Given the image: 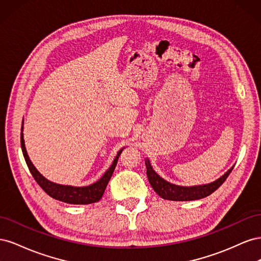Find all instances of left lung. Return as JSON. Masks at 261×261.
I'll return each mask as SVG.
<instances>
[{"mask_svg": "<svg viewBox=\"0 0 261 261\" xmlns=\"http://www.w3.org/2000/svg\"><path fill=\"white\" fill-rule=\"evenodd\" d=\"M146 168H147V176L150 185L152 186L153 191L159 195L161 198L173 201H191L201 199L211 195L213 192L223 184V181L226 179L228 174L232 172L233 167L227 170L224 174L216 179L215 181L209 184L197 185V186H179L172 184L170 181L162 178L158 173L153 170L152 165L150 164L149 159L145 160Z\"/></svg>", "mask_w": 261, "mask_h": 261, "instance_id": "obj_1", "label": "left lung"}]
</instances>
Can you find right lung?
Returning <instances> with one entry per match:
<instances>
[{"mask_svg":"<svg viewBox=\"0 0 261 261\" xmlns=\"http://www.w3.org/2000/svg\"><path fill=\"white\" fill-rule=\"evenodd\" d=\"M22 130H23V121L21 124V134H20V145H21L22 154H23V158H25L30 173L33 174L37 183L40 185V187L46 194L51 196L54 199L60 200L62 202L70 203V204H89V203L97 202L102 198L109 180H110V178H111L113 172H114V169L116 167L118 156H120V154L122 153L123 149L125 147L122 148L120 151L117 152L116 156L114 158V160L111 164V167L107 170L105 174L102 175L101 178H99V180H97L96 183H93L89 186H83V187L62 185V184L53 183V181L49 180L48 178H45L41 174V173L36 169V167L29 159V155L27 153L25 140H23Z\"/></svg>","mask_w":261,"mask_h":261,"instance_id":"1","label":"right lung"}]
</instances>
